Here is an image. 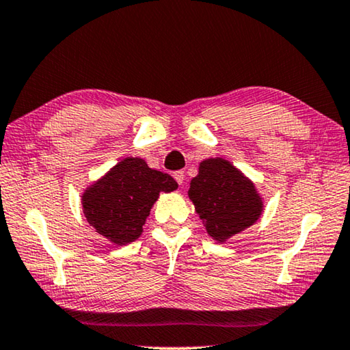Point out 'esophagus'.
<instances>
[{"label":"esophagus","mask_w":350,"mask_h":350,"mask_svg":"<svg viewBox=\"0 0 350 350\" xmlns=\"http://www.w3.org/2000/svg\"><path fill=\"white\" fill-rule=\"evenodd\" d=\"M174 178L176 180V183H178V185H183V181H185V172H183V170H176L175 174H174Z\"/></svg>","instance_id":"esophagus-1"}]
</instances>
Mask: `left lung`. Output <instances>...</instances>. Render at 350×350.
<instances>
[{
    "mask_svg": "<svg viewBox=\"0 0 350 350\" xmlns=\"http://www.w3.org/2000/svg\"><path fill=\"white\" fill-rule=\"evenodd\" d=\"M208 235L216 241L245 230L262 213L254 185L229 161L216 158L200 163L199 175L187 191Z\"/></svg>",
    "mask_w": 350,
    "mask_h": 350,
    "instance_id": "8db88e82",
    "label": "left lung"
}]
</instances>
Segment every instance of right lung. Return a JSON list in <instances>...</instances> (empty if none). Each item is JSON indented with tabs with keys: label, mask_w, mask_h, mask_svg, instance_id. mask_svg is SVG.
<instances>
[{
	"label": "right lung",
	"mask_w": 350,
	"mask_h": 350,
	"mask_svg": "<svg viewBox=\"0 0 350 350\" xmlns=\"http://www.w3.org/2000/svg\"><path fill=\"white\" fill-rule=\"evenodd\" d=\"M178 185L169 174L150 169L144 159L128 158L83 194V213L96 232L115 245L137 240L159 192Z\"/></svg>",
	"instance_id": "right-lung-1"
}]
</instances>
